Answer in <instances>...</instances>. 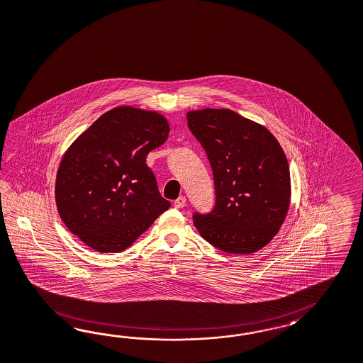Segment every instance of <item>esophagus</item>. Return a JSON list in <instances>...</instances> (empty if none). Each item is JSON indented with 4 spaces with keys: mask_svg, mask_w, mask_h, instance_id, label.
I'll list each match as a JSON object with an SVG mask.
<instances>
[{
    "mask_svg": "<svg viewBox=\"0 0 363 363\" xmlns=\"http://www.w3.org/2000/svg\"><path fill=\"white\" fill-rule=\"evenodd\" d=\"M186 205V198L185 197H178L176 201H174V208L177 209H181V208H184Z\"/></svg>",
    "mask_w": 363,
    "mask_h": 363,
    "instance_id": "obj_1",
    "label": "esophagus"
}]
</instances>
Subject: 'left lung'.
<instances>
[{
	"label": "left lung",
	"instance_id": "8db88e82",
	"mask_svg": "<svg viewBox=\"0 0 363 363\" xmlns=\"http://www.w3.org/2000/svg\"><path fill=\"white\" fill-rule=\"evenodd\" d=\"M190 132L209 158L216 206L194 213L201 237L229 254H252L274 238L290 206L285 153L264 126L230 109L187 111Z\"/></svg>",
	"mask_w": 363,
	"mask_h": 363
}]
</instances>
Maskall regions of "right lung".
Instances as JSON below:
<instances>
[{"label":"right lung","mask_w":363,"mask_h":363,"mask_svg":"<svg viewBox=\"0 0 363 363\" xmlns=\"http://www.w3.org/2000/svg\"><path fill=\"white\" fill-rule=\"evenodd\" d=\"M169 130L157 111L118 106L69 146L55 177V205L66 228L89 247L122 252L170 208L146 165Z\"/></svg>","instance_id":"right-lung-1"}]
</instances>
